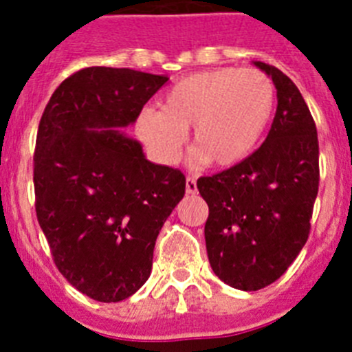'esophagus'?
<instances>
[{
  "mask_svg": "<svg viewBox=\"0 0 352 352\" xmlns=\"http://www.w3.org/2000/svg\"><path fill=\"white\" fill-rule=\"evenodd\" d=\"M185 190L186 194H195L197 192V182H195V178H186V183H185Z\"/></svg>",
  "mask_w": 352,
  "mask_h": 352,
  "instance_id": "esophagus-1",
  "label": "esophagus"
}]
</instances>
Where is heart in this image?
Returning a JSON list of instances; mask_svg holds the SVG:
<instances>
[{"label":"heart","instance_id":"heart-1","mask_svg":"<svg viewBox=\"0 0 352 352\" xmlns=\"http://www.w3.org/2000/svg\"><path fill=\"white\" fill-rule=\"evenodd\" d=\"M275 107V86L257 68L195 72L170 86L162 109L146 107L135 121L138 135L160 160L174 162L185 130L199 157L227 167L243 160L263 135Z\"/></svg>","mask_w":352,"mask_h":352}]
</instances>
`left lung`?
I'll return each instance as SVG.
<instances>
[{
  "label": "left lung",
  "mask_w": 352,
  "mask_h": 352,
  "mask_svg": "<svg viewBox=\"0 0 352 352\" xmlns=\"http://www.w3.org/2000/svg\"><path fill=\"white\" fill-rule=\"evenodd\" d=\"M272 76L276 113L266 141L229 169L197 179L210 214L204 226L214 275L234 289L259 291L278 280L310 234L319 190L316 121L284 72Z\"/></svg>",
  "instance_id": "obj_1"
}]
</instances>
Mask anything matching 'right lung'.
I'll use <instances>...</instances> for the list:
<instances>
[{
    "label": "right lung",
    "instance_id": "add662e5",
    "mask_svg": "<svg viewBox=\"0 0 352 352\" xmlns=\"http://www.w3.org/2000/svg\"><path fill=\"white\" fill-rule=\"evenodd\" d=\"M130 68L88 67L56 88L33 155L36 219L56 268L77 291L116 303L151 273L162 226L185 174L146 160L120 126L167 82Z\"/></svg>",
    "mask_w": 352,
    "mask_h": 352
}]
</instances>
